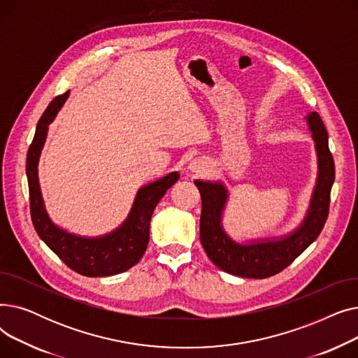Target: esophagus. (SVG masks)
I'll return each mask as SVG.
<instances>
[{"label": "esophagus", "mask_w": 358, "mask_h": 358, "mask_svg": "<svg viewBox=\"0 0 358 358\" xmlns=\"http://www.w3.org/2000/svg\"><path fill=\"white\" fill-rule=\"evenodd\" d=\"M190 168H192V169H194V171H197V173H199L200 169H201V165H200V162L194 161V162H192V164H190Z\"/></svg>", "instance_id": "34e87169"}]
</instances>
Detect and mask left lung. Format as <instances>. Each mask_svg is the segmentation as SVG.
Here are the masks:
<instances>
[{"instance_id": "obj_1", "label": "left lung", "mask_w": 358, "mask_h": 358, "mask_svg": "<svg viewBox=\"0 0 358 358\" xmlns=\"http://www.w3.org/2000/svg\"><path fill=\"white\" fill-rule=\"evenodd\" d=\"M306 119L316 143L319 174L308 215L289 236L278 241H258L250 245L234 242L220 227L222 212L228 200L227 189L220 182L194 181L201 196V245L213 264L224 273L245 278L271 277L290 266L322 232L329 213L335 165L321 116L313 111Z\"/></svg>"}]
</instances>
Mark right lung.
Here are the masks:
<instances>
[{
	"mask_svg": "<svg viewBox=\"0 0 358 358\" xmlns=\"http://www.w3.org/2000/svg\"><path fill=\"white\" fill-rule=\"evenodd\" d=\"M69 91L55 97L41 120L37 122L36 134L27 152V181L30 194V215L33 227L46 245L58 255L75 273L87 277H107L120 274L138 264L149 242V223L158 201L169 187L178 181V173L148 184L138 192L134 208L122 227L110 235L101 238H81L71 235L49 219L41 194L37 178V162L43 148L48 126L55 119L56 113L64 106Z\"/></svg>",
	"mask_w": 358,
	"mask_h": 358,
	"instance_id": "obj_1",
	"label": "right lung"
}]
</instances>
